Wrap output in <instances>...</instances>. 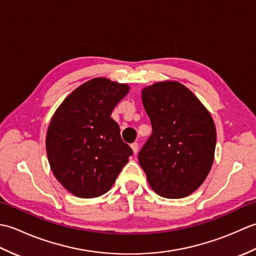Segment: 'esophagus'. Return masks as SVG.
I'll return each instance as SVG.
<instances>
[{
  "mask_svg": "<svg viewBox=\"0 0 256 256\" xmlns=\"http://www.w3.org/2000/svg\"><path fill=\"white\" fill-rule=\"evenodd\" d=\"M131 148H132V150H133V153L136 154L138 150V143L135 142V143L131 144Z\"/></svg>",
  "mask_w": 256,
  "mask_h": 256,
  "instance_id": "1",
  "label": "esophagus"
}]
</instances>
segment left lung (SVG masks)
<instances>
[{"label":"left lung","instance_id":"8db88e82","mask_svg":"<svg viewBox=\"0 0 256 256\" xmlns=\"http://www.w3.org/2000/svg\"><path fill=\"white\" fill-rule=\"evenodd\" d=\"M142 101L153 133L140 150V165L157 194L187 197L201 186L214 164V120L192 92L177 81L148 86Z\"/></svg>","mask_w":256,"mask_h":256}]
</instances>
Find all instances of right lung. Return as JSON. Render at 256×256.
Returning <instances> with one entry per match:
<instances>
[{"instance_id":"add662e5","label":"right lung","mask_w":256,"mask_h":256,"mask_svg":"<svg viewBox=\"0 0 256 256\" xmlns=\"http://www.w3.org/2000/svg\"><path fill=\"white\" fill-rule=\"evenodd\" d=\"M128 86L94 78L58 108L46 136L48 160L57 180L80 198L108 192L133 150L124 143L112 110Z\"/></svg>"}]
</instances>
